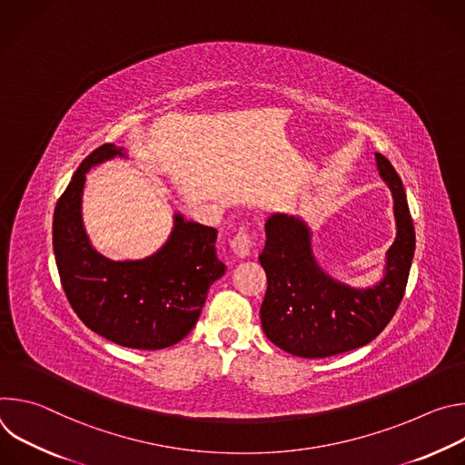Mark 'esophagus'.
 Masks as SVG:
<instances>
[{
    "mask_svg": "<svg viewBox=\"0 0 465 465\" xmlns=\"http://www.w3.org/2000/svg\"><path fill=\"white\" fill-rule=\"evenodd\" d=\"M230 248L232 252L239 257V259H244L250 255V248H252V237L248 232H239L232 241H230Z\"/></svg>",
    "mask_w": 465,
    "mask_h": 465,
    "instance_id": "obj_1",
    "label": "esophagus"
}]
</instances>
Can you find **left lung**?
Returning <instances> with one entry per match:
<instances>
[{
  "mask_svg": "<svg viewBox=\"0 0 465 465\" xmlns=\"http://www.w3.org/2000/svg\"><path fill=\"white\" fill-rule=\"evenodd\" d=\"M375 160L393 196L397 228L375 285L355 289L331 278L312 253V233L302 217L272 213L264 223L267 241L259 262L269 287L261 325L269 341L291 355L323 359L366 346L403 300L416 250L414 224L400 174L382 154L375 153Z\"/></svg>",
  "mask_w": 465,
  "mask_h": 465,
  "instance_id": "left-lung-1",
  "label": "left lung"
}]
</instances>
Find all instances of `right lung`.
Masks as SVG:
<instances>
[{"label": "right lung", "instance_id": "obj_1", "mask_svg": "<svg viewBox=\"0 0 465 465\" xmlns=\"http://www.w3.org/2000/svg\"><path fill=\"white\" fill-rule=\"evenodd\" d=\"M117 156L126 158V151L114 143L95 149L58 198L53 217L56 267L86 327L124 348L163 350L187 337L226 264L217 257V230L180 213L153 255L114 261L99 253L84 230L83 189L92 167Z\"/></svg>", "mask_w": 465, "mask_h": 465}]
</instances>
